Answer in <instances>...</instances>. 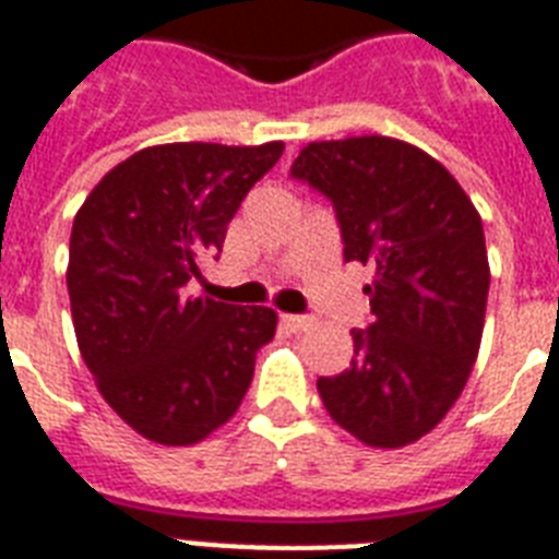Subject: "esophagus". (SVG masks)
<instances>
[{"mask_svg": "<svg viewBox=\"0 0 559 559\" xmlns=\"http://www.w3.org/2000/svg\"><path fill=\"white\" fill-rule=\"evenodd\" d=\"M284 324H287L289 331L301 333L313 324V319H310V316H284Z\"/></svg>", "mask_w": 559, "mask_h": 559, "instance_id": "obj_1", "label": "esophagus"}]
</instances>
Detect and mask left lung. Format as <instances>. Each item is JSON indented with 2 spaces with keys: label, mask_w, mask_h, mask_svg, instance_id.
Listing matches in <instances>:
<instances>
[{
  "label": "left lung",
  "mask_w": 559,
  "mask_h": 559,
  "mask_svg": "<svg viewBox=\"0 0 559 559\" xmlns=\"http://www.w3.org/2000/svg\"><path fill=\"white\" fill-rule=\"evenodd\" d=\"M289 177L333 202L345 261L371 263V324L350 331L348 371L319 377L328 415L394 450L441 424L467 385L485 331V228L441 162L389 135L313 142Z\"/></svg>",
  "instance_id": "1"
}]
</instances>
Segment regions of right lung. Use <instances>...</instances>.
<instances>
[{
	"mask_svg": "<svg viewBox=\"0 0 559 559\" xmlns=\"http://www.w3.org/2000/svg\"><path fill=\"white\" fill-rule=\"evenodd\" d=\"M281 153V142L144 147L74 214L66 284L78 348L112 412L147 441L188 447L219 429L275 336V310L188 296V281L202 278Z\"/></svg>",
	"mask_w": 559,
	"mask_h": 559,
	"instance_id": "obj_1",
	"label": "right lung"
}]
</instances>
